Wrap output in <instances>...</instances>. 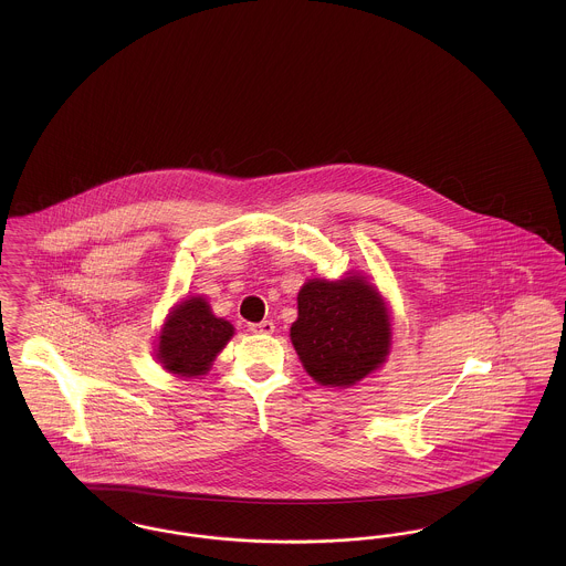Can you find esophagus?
<instances>
[{"label": "esophagus", "mask_w": 566, "mask_h": 566, "mask_svg": "<svg viewBox=\"0 0 566 566\" xmlns=\"http://www.w3.org/2000/svg\"><path fill=\"white\" fill-rule=\"evenodd\" d=\"M273 323L271 321H263V323H254L248 326L250 333H256V335H271L273 333Z\"/></svg>", "instance_id": "1"}]
</instances>
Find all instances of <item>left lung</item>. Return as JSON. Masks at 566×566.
Wrapping results in <instances>:
<instances>
[{
	"label": "left lung",
	"instance_id": "left-lung-1",
	"mask_svg": "<svg viewBox=\"0 0 566 566\" xmlns=\"http://www.w3.org/2000/svg\"><path fill=\"white\" fill-rule=\"evenodd\" d=\"M291 339L305 371L323 386H352L379 367L390 346L386 307L363 277L310 280L298 291Z\"/></svg>",
	"mask_w": 566,
	"mask_h": 566
}]
</instances>
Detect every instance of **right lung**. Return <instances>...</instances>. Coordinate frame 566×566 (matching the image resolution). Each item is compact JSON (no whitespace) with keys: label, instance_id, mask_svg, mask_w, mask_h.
<instances>
[{"label":"right lung","instance_id":"right-lung-1","mask_svg":"<svg viewBox=\"0 0 566 566\" xmlns=\"http://www.w3.org/2000/svg\"><path fill=\"white\" fill-rule=\"evenodd\" d=\"M231 337L233 326L216 318L208 301L192 296L182 301L167 318L157 356L163 367L176 376H203Z\"/></svg>","mask_w":566,"mask_h":566}]
</instances>
